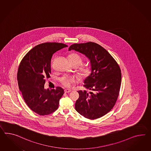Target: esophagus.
Segmentation results:
<instances>
[{"label":"esophagus","mask_w":151,"mask_h":151,"mask_svg":"<svg viewBox=\"0 0 151 151\" xmlns=\"http://www.w3.org/2000/svg\"><path fill=\"white\" fill-rule=\"evenodd\" d=\"M70 92H71V90H70V89H67L65 90V93H68Z\"/></svg>","instance_id":"esophagus-1"}]
</instances>
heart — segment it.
<instances>
[{
    "label": "heart",
    "mask_w": 151,
    "mask_h": 151,
    "mask_svg": "<svg viewBox=\"0 0 151 151\" xmlns=\"http://www.w3.org/2000/svg\"><path fill=\"white\" fill-rule=\"evenodd\" d=\"M68 58L70 62L72 65H77V66L81 65L84 61V59L81 56L77 53H73L70 54L68 56ZM79 72L81 76L87 77L91 72V68L89 65H83L80 68ZM60 81L63 86L69 88L76 82L77 79L74 77L63 76L60 79Z\"/></svg>",
    "instance_id": "obj_1"
}]
</instances>
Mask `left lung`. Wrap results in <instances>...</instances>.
<instances>
[{"mask_svg": "<svg viewBox=\"0 0 151 151\" xmlns=\"http://www.w3.org/2000/svg\"><path fill=\"white\" fill-rule=\"evenodd\" d=\"M74 50L89 58L91 73L84 81L90 90H79L76 110L89 119L104 116L116 104L120 91L122 73L120 67L107 51L98 44L88 42L74 44L68 50Z\"/></svg>", "mask_w": 151, "mask_h": 151, "instance_id": "obj_1", "label": "left lung"}]
</instances>
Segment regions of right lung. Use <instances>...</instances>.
Instances as JSON below:
<instances>
[{"instance_id": "1", "label": "right lung", "mask_w": 151, "mask_h": 151, "mask_svg": "<svg viewBox=\"0 0 151 151\" xmlns=\"http://www.w3.org/2000/svg\"><path fill=\"white\" fill-rule=\"evenodd\" d=\"M67 47L63 43L40 44L28 51L20 62L17 72L19 90L29 108L40 116L55 112L64 93L61 87L46 90L44 84L46 78L50 77L52 55Z\"/></svg>"}]
</instances>
